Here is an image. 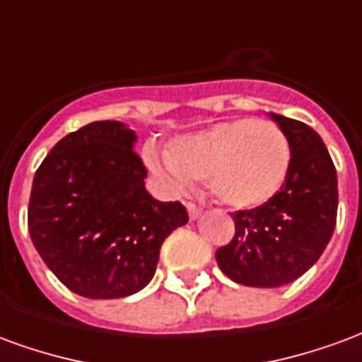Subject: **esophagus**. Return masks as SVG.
Returning <instances> with one entry per match:
<instances>
[{
  "label": "esophagus",
  "mask_w": 362,
  "mask_h": 362,
  "mask_svg": "<svg viewBox=\"0 0 362 362\" xmlns=\"http://www.w3.org/2000/svg\"><path fill=\"white\" fill-rule=\"evenodd\" d=\"M186 207H188L189 219H197V217L204 213V209H202V207H197V205H194V204H186Z\"/></svg>",
  "instance_id": "1"
}]
</instances>
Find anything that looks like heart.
<instances>
[{"label": "heart", "instance_id": "obj_1", "mask_svg": "<svg viewBox=\"0 0 362 362\" xmlns=\"http://www.w3.org/2000/svg\"><path fill=\"white\" fill-rule=\"evenodd\" d=\"M147 163L168 188L184 189L192 180H205L217 202L246 209L279 192L291 147L272 122L235 118L176 137L166 153L149 149Z\"/></svg>", "mask_w": 362, "mask_h": 362}]
</instances>
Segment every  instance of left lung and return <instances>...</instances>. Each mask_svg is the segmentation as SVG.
Returning a JSON list of instances; mask_svg holds the SVG:
<instances>
[{
    "label": "left lung",
    "mask_w": 362,
    "mask_h": 362,
    "mask_svg": "<svg viewBox=\"0 0 362 362\" xmlns=\"http://www.w3.org/2000/svg\"><path fill=\"white\" fill-rule=\"evenodd\" d=\"M291 147L287 178L266 204L233 213L235 236L215 258L221 272L246 287L273 288L310 269L334 235L337 174L312 127L273 114Z\"/></svg>",
    "instance_id": "left-lung-1"
}]
</instances>
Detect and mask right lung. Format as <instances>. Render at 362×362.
I'll return each mask as SVG.
<instances>
[{"label":"right lung","instance_id":"obj_1","mask_svg":"<svg viewBox=\"0 0 362 362\" xmlns=\"http://www.w3.org/2000/svg\"><path fill=\"white\" fill-rule=\"evenodd\" d=\"M134 143L124 124L93 122L59 139L33 180V244L52 273L87 298L141 291L166 236L188 223L180 202L151 197Z\"/></svg>","mask_w":362,"mask_h":362}]
</instances>
